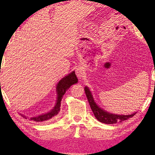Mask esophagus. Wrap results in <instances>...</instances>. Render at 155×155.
<instances>
[{
  "instance_id": "34e87169",
  "label": "esophagus",
  "mask_w": 155,
  "mask_h": 155,
  "mask_svg": "<svg viewBox=\"0 0 155 155\" xmlns=\"http://www.w3.org/2000/svg\"><path fill=\"white\" fill-rule=\"evenodd\" d=\"M76 74H77L78 78H82L84 76V71L82 67H78L76 70Z\"/></svg>"
}]
</instances>
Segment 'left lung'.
I'll return each instance as SVG.
<instances>
[{
  "instance_id": "obj_1",
  "label": "left lung",
  "mask_w": 155,
  "mask_h": 155,
  "mask_svg": "<svg viewBox=\"0 0 155 155\" xmlns=\"http://www.w3.org/2000/svg\"><path fill=\"white\" fill-rule=\"evenodd\" d=\"M84 91L92 111L93 112L94 117L101 123L104 124H115L117 123H122V122L128 120V118L133 117L137 113H134L132 114L128 115H120L108 113L107 111H105L104 110L102 109L101 107H98L96 104L93 99V95H92L91 91L87 87H84Z\"/></svg>"
}]
</instances>
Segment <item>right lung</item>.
<instances>
[{"instance_id": "1", "label": "right lung", "mask_w": 155, "mask_h": 155, "mask_svg": "<svg viewBox=\"0 0 155 155\" xmlns=\"http://www.w3.org/2000/svg\"><path fill=\"white\" fill-rule=\"evenodd\" d=\"M77 83L78 78L75 74L74 71H72L71 73L68 74L67 76H66L64 78H62V79L58 82V83L57 85V103H56L54 108L47 113L42 114L35 117H31L30 119L35 122H42L51 119V118L55 117L58 114L59 112H60L61 100L62 98V97H63V95L65 94L66 91H67L72 84ZM23 117L27 118V117L25 116H23Z\"/></svg>"}]
</instances>
